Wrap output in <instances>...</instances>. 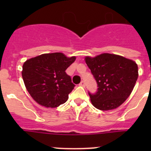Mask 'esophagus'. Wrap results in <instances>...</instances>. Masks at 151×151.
<instances>
[{
	"label": "esophagus",
	"mask_w": 151,
	"mask_h": 151,
	"mask_svg": "<svg viewBox=\"0 0 151 151\" xmlns=\"http://www.w3.org/2000/svg\"><path fill=\"white\" fill-rule=\"evenodd\" d=\"M80 85V86H83V87H85V83L84 81H82L81 83H80V85Z\"/></svg>",
	"instance_id": "34e87169"
}]
</instances>
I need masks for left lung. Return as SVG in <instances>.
<instances>
[{"mask_svg":"<svg viewBox=\"0 0 151 151\" xmlns=\"http://www.w3.org/2000/svg\"><path fill=\"white\" fill-rule=\"evenodd\" d=\"M85 60L98 85L95 93L88 92L92 104L104 111L122 104L137 80V64L130 59L109 53L94 58L87 56Z\"/></svg>","mask_w":151,"mask_h":151,"instance_id":"1","label":"left lung"}]
</instances>
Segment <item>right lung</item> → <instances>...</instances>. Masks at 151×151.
Listing matches in <instances>:
<instances>
[{"label": "right lung", "mask_w": 151, "mask_h": 151, "mask_svg": "<svg viewBox=\"0 0 151 151\" xmlns=\"http://www.w3.org/2000/svg\"><path fill=\"white\" fill-rule=\"evenodd\" d=\"M76 57L68 58L61 52L47 53L27 60L22 76L32 98L46 107H57L68 100L74 85L66 73Z\"/></svg>", "instance_id": "1"}]
</instances>
